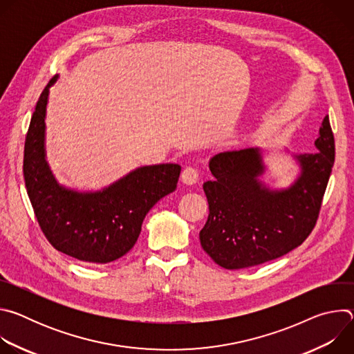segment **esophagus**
Instances as JSON below:
<instances>
[{"instance_id":"obj_1","label":"esophagus","mask_w":354,"mask_h":354,"mask_svg":"<svg viewBox=\"0 0 354 354\" xmlns=\"http://www.w3.org/2000/svg\"><path fill=\"white\" fill-rule=\"evenodd\" d=\"M182 180L186 183V185H193L198 180V171L196 167H186L183 171H182V175H180Z\"/></svg>"}]
</instances>
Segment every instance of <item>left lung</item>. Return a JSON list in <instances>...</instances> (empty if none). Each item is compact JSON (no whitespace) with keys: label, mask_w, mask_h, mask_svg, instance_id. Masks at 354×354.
<instances>
[{"label":"left lung","mask_w":354,"mask_h":354,"mask_svg":"<svg viewBox=\"0 0 354 354\" xmlns=\"http://www.w3.org/2000/svg\"><path fill=\"white\" fill-rule=\"evenodd\" d=\"M315 154L299 156V179L272 192L258 148L225 151L210 160L213 180L203 183L209 217L198 236L201 248L221 268L243 269L277 259L304 242L317 225L335 162V137L324 118Z\"/></svg>","instance_id":"8db88e82"}]
</instances>
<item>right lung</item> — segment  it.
<instances>
[{
    "instance_id": "right-lung-1",
    "label": "right lung",
    "mask_w": 354,
    "mask_h": 354,
    "mask_svg": "<svg viewBox=\"0 0 354 354\" xmlns=\"http://www.w3.org/2000/svg\"><path fill=\"white\" fill-rule=\"evenodd\" d=\"M55 81L56 77L40 93L25 138L28 196L43 235L55 249L82 262L109 263L134 246L147 213L176 189L180 167H142L97 193L59 186L44 160V115Z\"/></svg>"
}]
</instances>
